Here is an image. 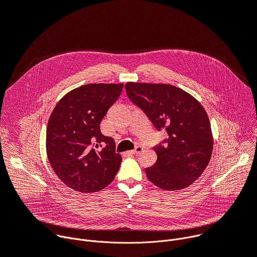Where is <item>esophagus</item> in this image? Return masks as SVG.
I'll return each instance as SVG.
<instances>
[{
  "mask_svg": "<svg viewBox=\"0 0 257 257\" xmlns=\"http://www.w3.org/2000/svg\"><path fill=\"white\" fill-rule=\"evenodd\" d=\"M142 150H143V148L142 146H140V145H138V146H136V148L133 150V151H131L130 153L132 154V155H137V154H140L141 152H142Z\"/></svg>",
  "mask_w": 257,
  "mask_h": 257,
  "instance_id": "1",
  "label": "esophagus"
}]
</instances>
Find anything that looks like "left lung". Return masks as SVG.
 <instances>
[{
    "label": "left lung",
    "instance_id": "8db88e82",
    "mask_svg": "<svg viewBox=\"0 0 257 257\" xmlns=\"http://www.w3.org/2000/svg\"><path fill=\"white\" fill-rule=\"evenodd\" d=\"M129 99L140 107L154 126L168 137L154 148L158 160L146 176L164 190L190 186L207 167L212 153L209 119L191 94L170 84H125Z\"/></svg>",
    "mask_w": 257,
    "mask_h": 257
}]
</instances>
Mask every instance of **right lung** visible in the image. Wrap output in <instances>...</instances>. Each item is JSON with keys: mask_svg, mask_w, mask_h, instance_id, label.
Instances as JSON below:
<instances>
[{"mask_svg": "<svg viewBox=\"0 0 257 257\" xmlns=\"http://www.w3.org/2000/svg\"><path fill=\"white\" fill-rule=\"evenodd\" d=\"M122 89L123 83L82 85L65 94L53 109L47 155L56 175L71 189L92 193L115 179L122 158L99 125Z\"/></svg>", "mask_w": 257, "mask_h": 257, "instance_id": "obj_1", "label": "right lung"}]
</instances>
